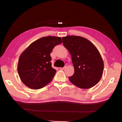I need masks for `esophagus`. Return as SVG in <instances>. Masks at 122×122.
<instances>
[{
	"label": "esophagus",
	"mask_w": 122,
	"mask_h": 122,
	"mask_svg": "<svg viewBox=\"0 0 122 122\" xmlns=\"http://www.w3.org/2000/svg\"><path fill=\"white\" fill-rule=\"evenodd\" d=\"M66 67V66H64V67H62V68H60V70H64V69H65Z\"/></svg>",
	"instance_id": "1"
}]
</instances>
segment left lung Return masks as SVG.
I'll return each mask as SVG.
<instances>
[{
	"instance_id": "1",
	"label": "left lung",
	"mask_w": 122,
	"mask_h": 122,
	"mask_svg": "<svg viewBox=\"0 0 122 122\" xmlns=\"http://www.w3.org/2000/svg\"><path fill=\"white\" fill-rule=\"evenodd\" d=\"M63 46L72 57L74 73L69 79L81 89H90L102 77L104 63L99 51L86 39L80 36H68L62 38Z\"/></svg>"
}]
</instances>
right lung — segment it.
<instances>
[{
  "label": "right lung",
  "instance_id": "add662e5",
  "mask_svg": "<svg viewBox=\"0 0 122 122\" xmlns=\"http://www.w3.org/2000/svg\"><path fill=\"white\" fill-rule=\"evenodd\" d=\"M60 37L48 36L32 42L20 55L18 72L22 82L32 89H40L50 82L56 70L52 68L50 53L62 43Z\"/></svg>",
  "mask_w": 122,
  "mask_h": 122
}]
</instances>
